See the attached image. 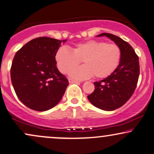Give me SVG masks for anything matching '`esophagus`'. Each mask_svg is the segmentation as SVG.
I'll return each instance as SVG.
<instances>
[{
  "mask_svg": "<svg viewBox=\"0 0 154 154\" xmlns=\"http://www.w3.org/2000/svg\"><path fill=\"white\" fill-rule=\"evenodd\" d=\"M68 81H69L70 84H79V83H80L79 81H75V80H73V79H69Z\"/></svg>",
  "mask_w": 154,
  "mask_h": 154,
  "instance_id": "esophagus-1",
  "label": "esophagus"
}]
</instances>
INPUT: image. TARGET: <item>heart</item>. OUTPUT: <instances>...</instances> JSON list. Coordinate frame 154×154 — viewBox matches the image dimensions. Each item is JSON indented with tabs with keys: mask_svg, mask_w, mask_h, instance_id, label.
<instances>
[{
	"mask_svg": "<svg viewBox=\"0 0 154 154\" xmlns=\"http://www.w3.org/2000/svg\"><path fill=\"white\" fill-rule=\"evenodd\" d=\"M121 57L122 51L117 45L89 40L76 45L72 50L60 47L55 58L57 68L63 73H68L82 60L84 65L70 71V76L73 79H86L94 75L100 79L109 76L117 69Z\"/></svg>",
	"mask_w": 154,
	"mask_h": 154,
	"instance_id": "obj_1",
	"label": "heart"
}]
</instances>
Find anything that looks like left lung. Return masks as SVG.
Returning a JSON list of instances; mask_svg holds the SVG:
<instances>
[{
    "label": "left lung",
    "mask_w": 154,
    "mask_h": 154,
    "mask_svg": "<svg viewBox=\"0 0 154 154\" xmlns=\"http://www.w3.org/2000/svg\"><path fill=\"white\" fill-rule=\"evenodd\" d=\"M103 36L120 47L122 51L121 60L109 76L94 82V91L87 97L96 107L112 111L125 104L133 95L138 84L140 67L138 55L127 42L109 33L100 34L97 37Z\"/></svg>",
    "instance_id": "8db88e82"
}]
</instances>
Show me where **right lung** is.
Returning a JSON list of instances; mask_svg holds the SVG:
<instances>
[{
    "label": "right lung",
    "instance_id": "right-lung-1",
    "mask_svg": "<svg viewBox=\"0 0 154 154\" xmlns=\"http://www.w3.org/2000/svg\"><path fill=\"white\" fill-rule=\"evenodd\" d=\"M66 40L36 38L14 56L11 68L12 85L19 100L29 109L47 111L62 99L68 81L57 69L55 56Z\"/></svg>",
    "mask_w": 154,
    "mask_h": 154
}]
</instances>
